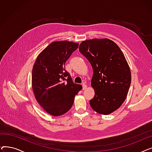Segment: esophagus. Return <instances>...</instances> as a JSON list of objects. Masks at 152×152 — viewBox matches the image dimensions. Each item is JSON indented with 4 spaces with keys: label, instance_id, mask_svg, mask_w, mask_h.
I'll list each match as a JSON object with an SVG mask.
<instances>
[{
    "label": "esophagus",
    "instance_id": "34e87169",
    "mask_svg": "<svg viewBox=\"0 0 152 152\" xmlns=\"http://www.w3.org/2000/svg\"><path fill=\"white\" fill-rule=\"evenodd\" d=\"M87 85L85 84H83V90H86L87 89Z\"/></svg>",
    "mask_w": 152,
    "mask_h": 152
}]
</instances>
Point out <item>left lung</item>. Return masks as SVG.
Masks as SVG:
<instances>
[{"label": "left lung", "mask_w": 152, "mask_h": 152, "mask_svg": "<svg viewBox=\"0 0 152 152\" xmlns=\"http://www.w3.org/2000/svg\"><path fill=\"white\" fill-rule=\"evenodd\" d=\"M79 50L93 68L91 86L95 96L90 105L99 114L113 113L126 100L131 83V70L123 53L108 39L84 41Z\"/></svg>", "instance_id": "left-lung-1"}]
</instances>
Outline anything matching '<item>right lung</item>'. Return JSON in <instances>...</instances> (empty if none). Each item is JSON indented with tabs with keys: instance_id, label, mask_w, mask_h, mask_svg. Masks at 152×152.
<instances>
[{
	"instance_id": "1",
	"label": "right lung",
	"mask_w": 152,
	"mask_h": 152,
	"mask_svg": "<svg viewBox=\"0 0 152 152\" xmlns=\"http://www.w3.org/2000/svg\"><path fill=\"white\" fill-rule=\"evenodd\" d=\"M79 44L66 41L53 42L39 53L32 71L34 96L49 114L58 116L66 113L75 97L83 87L75 84L65 69L66 61Z\"/></svg>"
}]
</instances>
